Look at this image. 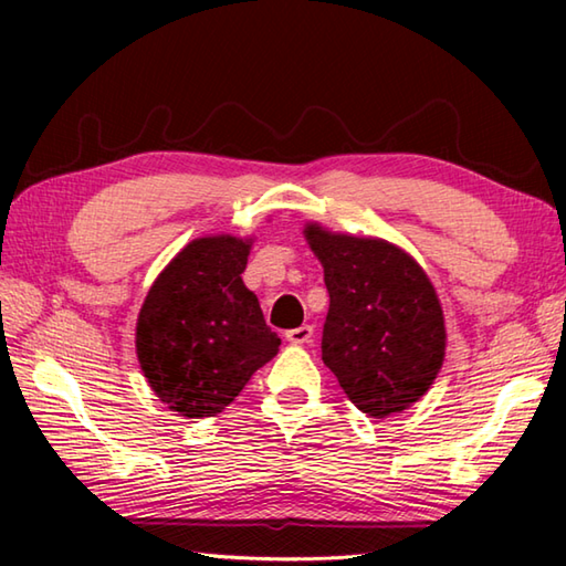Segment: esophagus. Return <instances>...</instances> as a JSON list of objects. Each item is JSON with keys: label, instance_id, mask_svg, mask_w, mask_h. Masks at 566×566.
<instances>
[{"label": "esophagus", "instance_id": "34e87169", "mask_svg": "<svg viewBox=\"0 0 566 566\" xmlns=\"http://www.w3.org/2000/svg\"><path fill=\"white\" fill-rule=\"evenodd\" d=\"M284 338L290 340L292 345H306V343L314 340V326H298V328L286 331Z\"/></svg>", "mask_w": 566, "mask_h": 566}]
</instances>
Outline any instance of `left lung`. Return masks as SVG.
<instances>
[{"instance_id": "left-lung-1", "label": "left lung", "mask_w": 566, "mask_h": 566, "mask_svg": "<svg viewBox=\"0 0 566 566\" xmlns=\"http://www.w3.org/2000/svg\"><path fill=\"white\" fill-rule=\"evenodd\" d=\"M331 296L323 363L359 411L387 418L416 403L444 357V323L430 280L387 240L306 226Z\"/></svg>"}]
</instances>
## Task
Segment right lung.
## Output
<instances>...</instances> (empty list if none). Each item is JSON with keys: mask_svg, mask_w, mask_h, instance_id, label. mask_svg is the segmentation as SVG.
I'll use <instances>...</instances> for the list:
<instances>
[{"mask_svg": "<svg viewBox=\"0 0 566 566\" xmlns=\"http://www.w3.org/2000/svg\"><path fill=\"white\" fill-rule=\"evenodd\" d=\"M250 245L199 238L155 280L140 308L136 350L160 401L185 418L221 413L280 350L258 296L243 284Z\"/></svg>", "mask_w": 566, "mask_h": 566, "instance_id": "add662e5", "label": "right lung"}]
</instances>
